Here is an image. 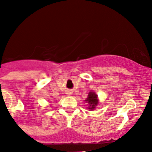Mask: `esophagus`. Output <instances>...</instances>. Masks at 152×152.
I'll return each mask as SVG.
<instances>
[{
  "mask_svg": "<svg viewBox=\"0 0 152 152\" xmlns=\"http://www.w3.org/2000/svg\"><path fill=\"white\" fill-rule=\"evenodd\" d=\"M67 94L70 95V94H71V92H70V91H67Z\"/></svg>",
  "mask_w": 152,
  "mask_h": 152,
  "instance_id": "esophagus-1",
  "label": "esophagus"
}]
</instances>
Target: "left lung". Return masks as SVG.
Wrapping results in <instances>:
<instances>
[{"mask_svg":"<svg viewBox=\"0 0 152 152\" xmlns=\"http://www.w3.org/2000/svg\"><path fill=\"white\" fill-rule=\"evenodd\" d=\"M97 95L94 92H90L88 94V97L86 99V102L89 104V110H94L96 106H97L99 101L97 99Z\"/></svg>","mask_w":152,"mask_h":152,"instance_id":"obj_1","label":"left lung"}]
</instances>
